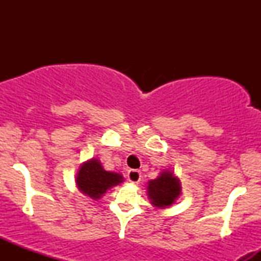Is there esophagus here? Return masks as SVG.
Instances as JSON below:
<instances>
[{
  "mask_svg": "<svg viewBox=\"0 0 261 261\" xmlns=\"http://www.w3.org/2000/svg\"><path fill=\"white\" fill-rule=\"evenodd\" d=\"M127 179L134 184H137L141 180V172L137 169H130L127 172Z\"/></svg>",
  "mask_w": 261,
  "mask_h": 261,
  "instance_id": "1",
  "label": "esophagus"
}]
</instances>
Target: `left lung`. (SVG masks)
<instances>
[{
	"label": "left lung",
	"mask_w": 261,
	"mask_h": 261,
	"mask_svg": "<svg viewBox=\"0 0 261 261\" xmlns=\"http://www.w3.org/2000/svg\"><path fill=\"white\" fill-rule=\"evenodd\" d=\"M180 193V181L169 170H164L158 178L148 181L147 195L152 205L158 208H166L174 203Z\"/></svg>",
	"instance_id": "obj_1"
}]
</instances>
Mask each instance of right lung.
<instances>
[{
    "mask_svg": "<svg viewBox=\"0 0 261 261\" xmlns=\"http://www.w3.org/2000/svg\"><path fill=\"white\" fill-rule=\"evenodd\" d=\"M124 180L121 174L114 172H107L101 163L95 158L85 162L80 167L76 176L77 188L81 193L92 197L93 200L100 199L107 190Z\"/></svg>",
    "mask_w": 261,
    "mask_h": 261,
    "instance_id": "obj_1",
    "label": "right lung"
}]
</instances>
